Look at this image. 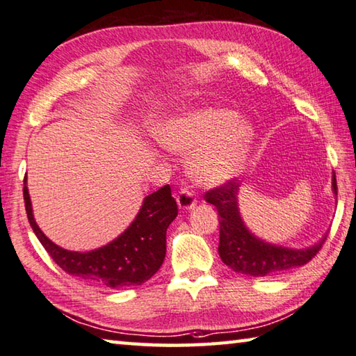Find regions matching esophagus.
<instances>
[{"label": "esophagus", "instance_id": "34e87169", "mask_svg": "<svg viewBox=\"0 0 356 356\" xmlns=\"http://www.w3.org/2000/svg\"><path fill=\"white\" fill-rule=\"evenodd\" d=\"M177 202H178V207L179 209H192L195 207L197 203V198L195 194L188 188H183L181 191L178 192L177 195Z\"/></svg>", "mask_w": 356, "mask_h": 356}]
</instances>
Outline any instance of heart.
I'll list each match as a JSON object with an SVG mask.
<instances>
[{
	"label": "heart",
	"mask_w": 356,
	"mask_h": 356,
	"mask_svg": "<svg viewBox=\"0 0 356 356\" xmlns=\"http://www.w3.org/2000/svg\"><path fill=\"white\" fill-rule=\"evenodd\" d=\"M161 145L192 154L189 168L198 183L214 186L239 172L253 142L254 129L247 118L227 108L183 111L156 127Z\"/></svg>",
	"instance_id": "heart-1"
}]
</instances>
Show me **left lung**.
I'll list each match as a JSON object with an SVG mask.
<instances>
[{
    "mask_svg": "<svg viewBox=\"0 0 356 356\" xmlns=\"http://www.w3.org/2000/svg\"><path fill=\"white\" fill-rule=\"evenodd\" d=\"M332 181L334 195H338L334 173ZM239 186L236 179H229L225 184L204 194V200L214 204L219 213V254L228 267L250 277H272L305 266L319 253L323 242L327 241V234L311 247L288 248L261 241L248 232L239 214Z\"/></svg>",
    "mask_w": 356,
    "mask_h": 356,
    "instance_id": "8db88e82",
    "label": "left lung"
}]
</instances>
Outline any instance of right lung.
Masks as SVG:
<instances>
[{
    "label": "right lung",
    "mask_w": 356,
    "mask_h": 356,
    "mask_svg": "<svg viewBox=\"0 0 356 356\" xmlns=\"http://www.w3.org/2000/svg\"><path fill=\"white\" fill-rule=\"evenodd\" d=\"M23 197L31 228L54 263L68 275L109 289L142 284L159 270L165 258L167 228L178 216L177 200L167 184L145 197L134 222L117 239L97 250L81 253L56 245L37 227L26 177Z\"/></svg>",
    "instance_id": "add662e5"
}]
</instances>
